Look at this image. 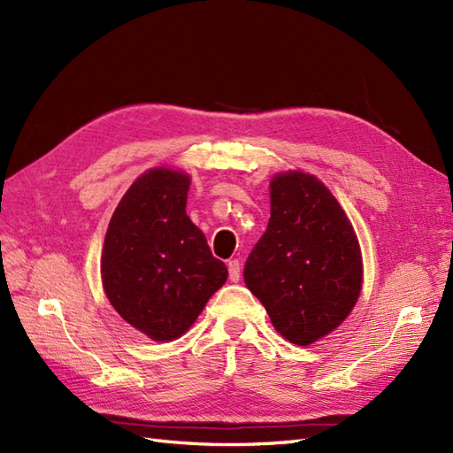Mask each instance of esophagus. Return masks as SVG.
I'll return each instance as SVG.
<instances>
[{
  "label": "esophagus",
  "instance_id": "obj_1",
  "mask_svg": "<svg viewBox=\"0 0 453 453\" xmlns=\"http://www.w3.org/2000/svg\"><path fill=\"white\" fill-rule=\"evenodd\" d=\"M228 278H230V281H238L240 280V260L238 258H232V260H228Z\"/></svg>",
  "mask_w": 453,
  "mask_h": 453
}]
</instances>
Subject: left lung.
Wrapping results in <instances>:
<instances>
[{"instance_id":"obj_1","label":"left lung","mask_w":453,"mask_h":453,"mask_svg":"<svg viewBox=\"0 0 453 453\" xmlns=\"http://www.w3.org/2000/svg\"><path fill=\"white\" fill-rule=\"evenodd\" d=\"M243 280L276 331L296 346L333 333L357 303L363 260L342 205L310 173L270 183V221L245 260Z\"/></svg>"}]
</instances>
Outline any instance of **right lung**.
Masks as SVG:
<instances>
[{
    "label": "right lung",
    "instance_id": "obj_1",
    "mask_svg": "<svg viewBox=\"0 0 453 453\" xmlns=\"http://www.w3.org/2000/svg\"><path fill=\"white\" fill-rule=\"evenodd\" d=\"M188 185L187 173L149 170L119 202L104 242L109 303L157 342L180 338L228 276L185 211Z\"/></svg>",
    "mask_w": 453,
    "mask_h": 453
}]
</instances>
